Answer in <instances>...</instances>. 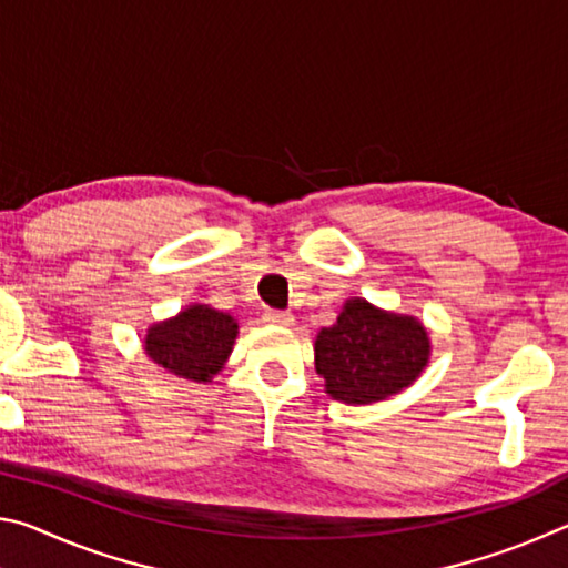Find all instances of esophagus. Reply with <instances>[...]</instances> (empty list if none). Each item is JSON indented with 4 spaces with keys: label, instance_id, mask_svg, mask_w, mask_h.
<instances>
[{
    "label": "esophagus",
    "instance_id": "34e87169",
    "mask_svg": "<svg viewBox=\"0 0 568 568\" xmlns=\"http://www.w3.org/2000/svg\"><path fill=\"white\" fill-rule=\"evenodd\" d=\"M263 321L271 323V325H293V315L285 313V311H265Z\"/></svg>",
    "mask_w": 568,
    "mask_h": 568
}]
</instances>
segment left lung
I'll return each instance as SVG.
<instances>
[{
  "label": "left lung",
  "mask_w": 568,
  "mask_h": 568,
  "mask_svg": "<svg viewBox=\"0 0 568 568\" xmlns=\"http://www.w3.org/2000/svg\"><path fill=\"white\" fill-rule=\"evenodd\" d=\"M430 338L413 315L388 313L363 297L345 301L331 328L315 338V371L325 393L368 406L408 388L428 365Z\"/></svg>",
  "instance_id": "obj_1"
}]
</instances>
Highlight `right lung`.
Returning a JSON list of instances; mask_svg holds the SVG:
<instances>
[{
    "instance_id": "1",
    "label": "right lung",
    "mask_w": 568,
    "mask_h": 568,
    "mask_svg": "<svg viewBox=\"0 0 568 568\" xmlns=\"http://www.w3.org/2000/svg\"><path fill=\"white\" fill-rule=\"evenodd\" d=\"M235 338L233 315L195 303L175 318L152 325L145 335V353L172 376L207 383L223 371Z\"/></svg>"
}]
</instances>
